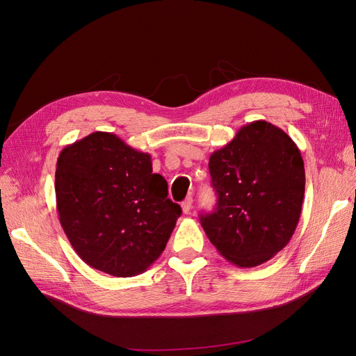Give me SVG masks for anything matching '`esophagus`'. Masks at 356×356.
I'll use <instances>...</instances> for the list:
<instances>
[{"label": "esophagus", "mask_w": 356, "mask_h": 356, "mask_svg": "<svg viewBox=\"0 0 356 356\" xmlns=\"http://www.w3.org/2000/svg\"><path fill=\"white\" fill-rule=\"evenodd\" d=\"M181 208H182V212L184 213H188L193 208V199L191 197H187L184 202L181 203Z\"/></svg>", "instance_id": "esophagus-1"}]
</instances>
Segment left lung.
I'll return each mask as SVG.
<instances>
[{"mask_svg":"<svg viewBox=\"0 0 356 356\" xmlns=\"http://www.w3.org/2000/svg\"><path fill=\"white\" fill-rule=\"evenodd\" d=\"M212 213L200 215L211 243L232 264L260 266L293 238L305 197V163L282 129L255 120L209 157Z\"/></svg>","mask_w":356,"mask_h":356,"instance_id":"1","label":"left lung"}]
</instances>
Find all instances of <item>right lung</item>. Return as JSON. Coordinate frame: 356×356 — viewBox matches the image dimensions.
I'll return each mask as SVG.
<instances>
[{
	"label": "right lung",
	"mask_w": 356,
	"mask_h": 356,
	"mask_svg": "<svg viewBox=\"0 0 356 356\" xmlns=\"http://www.w3.org/2000/svg\"><path fill=\"white\" fill-rule=\"evenodd\" d=\"M56 209L74 251L117 277L144 273L170 238L181 207L152 156L110 132H93L62 149L55 174Z\"/></svg>",
	"instance_id": "obj_1"
}]
</instances>
